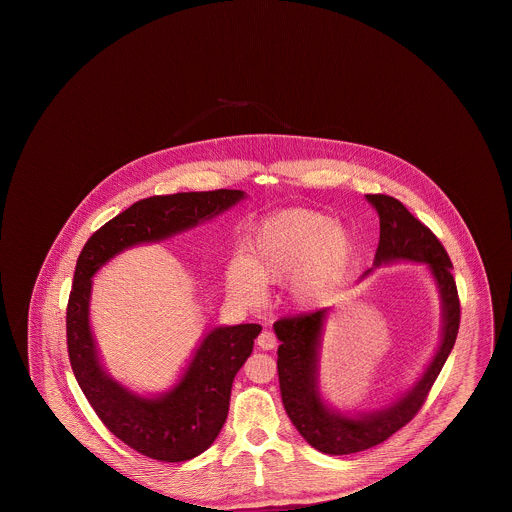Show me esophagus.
<instances>
[{
  "instance_id": "1",
  "label": "esophagus",
  "mask_w": 512,
  "mask_h": 512,
  "mask_svg": "<svg viewBox=\"0 0 512 512\" xmlns=\"http://www.w3.org/2000/svg\"><path fill=\"white\" fill-rule=\"evenodd\" d=\"M276 343H278L276 336H274L272 332H268V330L261 332V334H259V338H257V345H259L261 349H265V351H268V349H274V347H276Z\"/></svg>"
}]
</instances>
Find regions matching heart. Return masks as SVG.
<instances>
[{
    "instance_id": "1",
    "label": "heart",
    "mask_w": 512,
    "mask_h": 512,
    "mask_svg": "<svg viewBox=\"0 0 512 512\" xmlns=\"http://www.w3.org/2000/svg\"><path fill=\"white\" fill-rule=\"evenodd\" d=\"M353 255L345 226L309 209L282 211L253 232L244 263L228 270V286L245 303H255L263 286L290 280L299 305H313L343 274Z\"/></svg>"
}]
</instances>
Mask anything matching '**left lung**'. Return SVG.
<instances>
[{
    "label": "left lung",
    "instance_id": "8db88e82",
    "mask_svg": "<svg viewBox=\"0 0 512 512\" xmlns=\"http://www.w3.org/2000/svg\"><path fill=\"white\" fill-rule=\"evenodd\" d=\"M366 199L380 217V242L374 265L407 259L422 261L430 267L443 303V338L436 357L413 390L382 411L353 418L330 411L318 393V341L328 309L280 318L274 324V332L282 341L278 347V380L286 413L305 441L328 455L365 451L411 422L445 365L461 324V301L451 274L453 265L436 234L414 219L399 199L386 194H368Z\"/></svg>",
    "mask_w": 512,
    "mask_h": 512
}]
</instances>
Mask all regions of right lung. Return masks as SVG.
<instances>
[{
	"label": "right lung",
	"mask_w": 512,
	"mask_h": 512,
	"mask_svg": "<svg viewBox=\"0 0 512 512\" xmlns=\"http://www.w3.org/2000/svg\"><path fill=\"white\" fill-rule=\"evenodd\" d=\"M242 197L240 190H213L140 199L96 230L76 261L67 303V349L74 378L113 436L161 463L190 461L213 445L228 416L234 376L251 355L261 326L211 330L178 386L157 399H144L124 390L99 365L88 322L92 276L122 249L165 240L219 215Z\"/></svg>",
	"instance_id": "right-lung-1"
}]
</instances>
